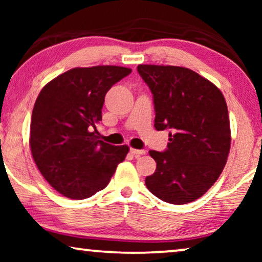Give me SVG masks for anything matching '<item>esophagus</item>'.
I'll return each instance as SVG.
<instances>
[{"label": "esophagus", "instance_id": "1", "mask_svg": "<svg viewBox=\"0 0 262 262\" xmlns=\"http://www.w3.org/2000/svg\"><path fill=\"white\" fill-rule=\"evenodd\" d=\"M130 152L132 154V155L135 156H141V155H144L145 154V150H138V149H130Z\"/></svg>", "mask_w": 262, "mask_h": 262}]
</instances>
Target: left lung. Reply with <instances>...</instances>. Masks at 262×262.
<instances>
[{
  "label": "left lung",
  "mask_w": 262,
  "mask_h": 262,
  "mask_svg": "<svg viewBox=\"0 0 262 262\" xmlns=\"http://www.w3.org/2000/svg\"><path fill=\"white\" fill-rule=\"evenodd\" d=\"M155 105V128L169 131L166 151L150 150V192L166 203L194 202L220 178L230 151L227 102L212 82L187 68L139 64Z\"/></svg>",
  "instance_id": "8db88e82"
}]
</instances>
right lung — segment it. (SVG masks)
<instances>
[{"mask_svg": "<svg viewBox=\"0 0 262 262\" xmlns=\"http://www.w3.org/2000/svg\"><path fill=\"white\" fill-rule=\"evenodd\" d=\"M131 69L116 66L74 68L50 81L35 100L30 146L46 181L70 199H85L108 185L127 145L99 139L105 95Z\"/></svg>", "mask_w": 262, "mask_h": 262, "instance_id": "add662e5", "label": "right lung"}]
</instances>
